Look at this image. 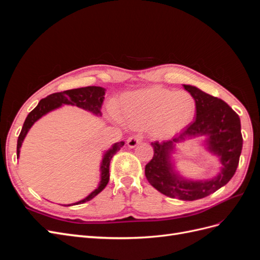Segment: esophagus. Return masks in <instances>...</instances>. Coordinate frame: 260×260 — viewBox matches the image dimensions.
Wrapping results in <instances>:
<instances>
[{
	"instance_id": "obj_1",
	"label": "esophagus",
	"mask_w": 260,
	"mask_h": 260,
	"mask_svg": "<svg viewBox=\"0 0 260 260\" xmlns=\"http://www.w3.org/2000/svg\"><path fill=\"white\" fill-rule=\"evenodd\" d=\"M143 141V137L142 136H132L128 139L127 144L129 147H136L139 143H141Z\"/></svg>"
}]
</instances>
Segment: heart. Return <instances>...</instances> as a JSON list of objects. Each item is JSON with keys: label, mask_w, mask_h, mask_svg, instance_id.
I'll return each instance as SVG.
<instances>
[{"label": "heart", "mask_w": 260, "mask_h": 260, "mask_svg": "<svg viewBox=\"0 0 260 260\" xmlns=\"http://www.w3.org/2000/svg\"><path fill=\"white\" fill-rule=\"evenodd\" d=\"M123 109L132 125L149 127L155 136L169 137L192 120L196 105L190 93L154 86L128 94L123 100ZM112 116L117 121H123L116 108L112 109Z\"/></svg>", "instance_id": "1"}]
</instances>
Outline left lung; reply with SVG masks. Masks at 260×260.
<instances>
[{
    "label": "left lung",
    "mask_w": 260,
    "mask_h": 260,
    "mask_svg": "<svg viewBox=\"0 0 260 260\" xmlns=\"http://www.w3.org/2000/svg\"><path fill=\"white\" fill-rule=\"evenodd\" d=\"M195 100L196 118L180 136L170 141L152 143L154 155L145 166V177L157 191L182 201L200 200L225 185L239 166L243 146L239 115L221 99L203 92L192 85H183ZM206 135L209 149L223 165L219 175L211 180L190 181L180 178L170 164L173 144L186 137Z\"/></svg>",
    "instance_id": "8db88e82"
}]
</instances>
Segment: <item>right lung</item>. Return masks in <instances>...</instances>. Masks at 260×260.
<instances>
[{
	"label": "right lung",
	"instance_id": "obj_1",
	"mask_svg": "<svg viewBox=\"0 0 260 260\" xmlns=\"http://www.w3.org/2000/svg\"><path fill=\"white\" fill-rule=\"evenodd\" d=\"M105 95V89L101 88V86H85V88H79V89H73V90H67L62 92H56L50 94L49 96L45 99H42L39 102L38 106L29 113L27 116L25 122H23L22 129L20 131V135L18 137L17 141V158L19 157L20 147L22 144V141L25 139L26 135L28 133L29 129L32 127V124L40 118L48 114L49 112L53 111L55 108L60 107L62 104H68V105H76L80 108L85 109V111L91 112L94 115L101 116V107L103 104ZM124 142H118L113 145L111 149L105 153L103 161L101 165V182L96 190H94L89 196L80 202H77L73 205H78V204H82L92 200L94 196H96L101 191H103V188L107 185L109 181V164L113 158V156L119 151V149L123 146ZM70 206V205H68Z\"/></svg>",
	"mask_w": 260,
	"mask_h": 260
}]
</instances>
